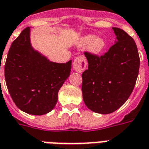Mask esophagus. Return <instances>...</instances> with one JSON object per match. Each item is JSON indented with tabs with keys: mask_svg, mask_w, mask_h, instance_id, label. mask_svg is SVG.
<instances>
[{
	"mask_svg": "<svg viewBox=\"0 0 149 149\" xmlns=\"http://www.w3.org/2000/svg\"><path fill=\"white\" fill-rule=\"evenodd\" d=\"M72 67L75 71L77 72H82L84 71L87 67V59L83 55L77 57L72 63Z\"/></svg>",
	"mask_w": 149,
	"mask_h": 149,
	"instance_id": "obj_1",
	"label": "esophagus"
}]
</instances>
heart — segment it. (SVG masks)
Returning <instances> with one entry per match:
<instances>
[{
  "label": "heart",
  "instance_id": "1",
  "mask_svg": "<svg viewBox=\"0 0 149 149\" xmlns=\"http://www.w3.org/2000/svg\"><path fill=\"white\" fill-rule=\"evenodd\" d=\"M77 45L78 47L83 48L88 47L89 50L95 54H101L107 47L106 41L103 38L100 37L95 38V36L92 35H85L80 38L78 41Z\"/></svg>",
  "mask_w": 149,
  "mask_h": 149
}]
</instances>
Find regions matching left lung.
<instances>
[{"instance_id": "1", "label": "left lung", "mask_w": 149, "mask_h": 149, "mask_svg": "<svg viewBox=\"0 0 149 149\" xmlns=\"http://www.w3.org/2000/svg\"><path fill=\"white\" fill-rule=\"evenodd\" d=\"M115 43L102 56L84 52L88 68L82 73L85 105L99 114L113 113L130 96L140 67L137 47L125 31L113 27Z\"/></svg>"}]
</instances>
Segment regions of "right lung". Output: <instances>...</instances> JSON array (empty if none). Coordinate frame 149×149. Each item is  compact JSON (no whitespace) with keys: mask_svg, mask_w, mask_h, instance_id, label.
Returning a JSON list of instances; mask_svg holds the SVG:
<instances>
[{"mask_svg":"<svg viewBox=\"0 0 149 149\" xmlns=\"http://www.w3.org/2000/svg\"><path fill=\"white\" fill-rule=\"evenodd\" d=\"M72 61L55 63L33 49L27 27L13 41L4 65L8 90L19 109L42 115L58 102V91L69 77Z\"/></svg>","mask_w":149,"mask_h":149,"instance_id":"obj_1","label":"right lung"}]
</instances>
